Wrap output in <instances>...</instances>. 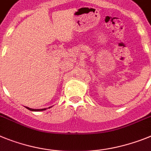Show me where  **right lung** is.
<instances>
[{"label":"right lung","instance_id":"right-lung-1","mask_svg":"<svg viewBox=\"0 0 151 151\" xmlns=\"http://www.w3.org/2000/svg\"><path fill=\"white\" fill-rule=\"evenodd\" d=\"M27 109H28L29 110H30V111H42V110H45L46 109H30L29 108V107H26Z\"/></svg>","mask_w":151,"mask_h":151}]
</instances>
